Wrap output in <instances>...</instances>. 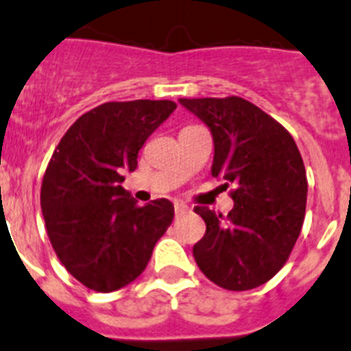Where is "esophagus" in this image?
Segmentation results:
<instances>
[{"label":"esophagus","mask_w":351,"mask_h":351,"mask_svg":"<svg viewBox=\"0 0 351 351\" xmlns=\"http://www.w3.org/2000/svg\"><path fill=\"white\" fill-rule=\"evenodd\" d=\"M189 210L187 205H184V203H175V212L176 215H180V213H185Z\"/></svg>","instance_id":"34e87169"}]
</instances>
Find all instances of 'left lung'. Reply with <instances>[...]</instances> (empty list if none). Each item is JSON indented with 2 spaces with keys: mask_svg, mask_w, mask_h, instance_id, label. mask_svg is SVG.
I'll return each instance as SVG.
<instances>
[{
  "mask_svg": "<svg viewBox=\"0 0 351 351\" xmlns=\"http://www.w3.org/2000/svg\"><path fill=\"white\" fill-rule=\"evenodd\" d=\"M180 104L212 132V176L233 187L234 201L228 217L194 208L206 224L194 260L221 288H258L281 270L302 230L307 178L300 152L281 123L240 97Z\"/></svg>",
  "mask_w": 351,
  "mask_h": 351,
  "instance_id": "1",
  "label": "left lung"
}]
</instances>
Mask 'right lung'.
<instances>
[{
  "label": "right lung",
  "mask_w": 351,
  "mask_h": 351,
  "mask_svg": "<svg viewBox=\"0 0 351 351\" xmlns=\"http://www.w3.org/2000/svg\"><path fill=\"white\" fill-rule=\"evenodd\" d=\"M175 109L171 100L102 104L74 121L49 160L40 191L49 240L63 267L93 291L138 279L171 224V201L139 206L121 182Z\"/></svg>",
  "instance_id": "1"
}]
</instances>
